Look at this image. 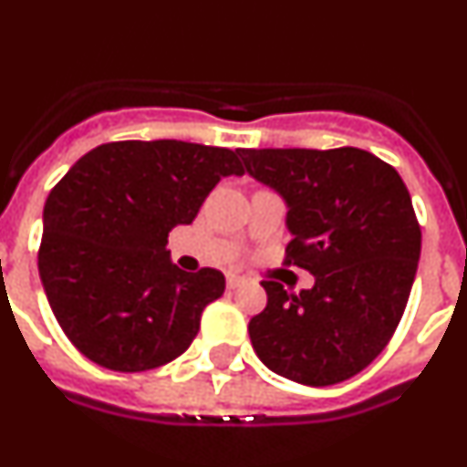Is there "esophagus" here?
<instances>
[{
  "instance_id": "34e87169",
  "label": "esophagus",
  "mask_w": 467,
  "mask_h": 467,
  "mask_svg": "<svg viewBox=\"0 0 467 467\" xmlns=\"http://www.w3.org/2000/svg\"><path fill=\"white\" fill-rule=\"evenodd\" d=\"M244 283H246V278H244V276H237V274H228V287H230V290H237V287H242Z\"/></svg>"
}]
</instances>
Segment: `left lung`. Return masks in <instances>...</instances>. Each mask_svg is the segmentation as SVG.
<instances>
[{
  "mask_svg": "<svg viewBox=\"0 0 467 467\" xmlns=\"http://www.w3.org/2000/svg\"><path fill=\"white\" fill-rule=\"evenodd\" d=\"M246 172L285 200V265L311 290L263 281L248 337L269 371L308 387L348 380L394 337L410 297L421 230L400 174L357 147L237 150Z\"/></svg>",
  "mask_w": 467,
  "mask_h": 467,
  "instance_id": "obj_1",
  "label": "left lung"
}]
</instances>
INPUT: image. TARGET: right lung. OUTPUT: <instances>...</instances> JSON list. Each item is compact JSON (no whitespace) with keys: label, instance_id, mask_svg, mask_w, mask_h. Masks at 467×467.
<instances>
[{"label":"right lung","instance_id":"right-lung-1","mask_svg":"<svg viewBox=\"0 0 467 467\" xmlns=\"http://www.w3.org/2000/svg\"><path fill=\"white\" fill-rule=\"evenodd\" d=\"M230 174H244L233 150L124 140L87 151L50 191L38 274L57 322L87 359L138 373L193 343L225 276L177 267L168 233L189 225Z\"/></svg>","mask_w":467,"mask_h":467}]
</instances>
